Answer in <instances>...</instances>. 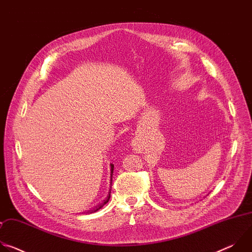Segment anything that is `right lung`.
Returning a JSON list of instances; mask_svg holds the SVG:
<instances>
[{
    "mask_svg": "<svg viewBox=\"0 0 252 252\" xmlns=\"http://www.w3.org/2000/svg\"><path fill=\"white\" fill-rule=\"evenodd\" d=\"M111 172H112V176H113V172H114V164H111ZM110 198H111V192L109 193V195H107V197L101 202V203H99V204H97L94 209H92V210H89V211H87L86 213H92V212H95V211H97L98 209H100L107 201H109L110 200Z\"/></svg>",
    "mask_w": 252,
    "mask_h": 252,
    "instance_id": "1",
    "label": "right lung"
}]
</instances>
